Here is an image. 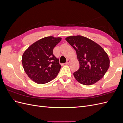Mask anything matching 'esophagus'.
Segmentation results:
<instances>
[{"label": "esophagus", "instance_id": "obj_1", "mask_svg": "<svg viewBox=\"0 0 123 123\" xmlns=\"http://www.w3.org/2000/svg\"><path fill=\"white\" fill-rule=\"evenodd\" d=\"M70 60H69V59H68V60H67V61L65 63V64H66V65H68V64H69V63H70Z\"/></svg>", "mask_w": 123, "mask_h": 123}]
</instances>
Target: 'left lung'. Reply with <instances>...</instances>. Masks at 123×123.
<instances>
[{
	"label": "left lung",
	"instance_id": "8db88e82",
	"mask_svg": "<svg viewBox=\"0 0 123 123\" xmlns=\"http://www.w3.org/2000/svg\"><path fill=\"white\" fill-rule=\"evenodd\" d=\"M66 40L76 51L80 68L74 72L77 81L91 85L103 77L110 66L107 53L99 44L86 37L71 36Z\"/></svg>",
	"mask_w": 123,
	"mask_h": 123
}]
</instances>
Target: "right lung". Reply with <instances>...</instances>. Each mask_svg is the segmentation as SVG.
<instances>
[{
	"mask_svg": "<svg viewBox=\"0 0 123 123\" xmlns=\"http://www.w3.org/2000/svg\"><path fill=\"white\" fill-rule=\"evenodd\" d=\"M61 39V37H46L33 43L25 51L21 61L23 68L34 82L46 84L57 75L61 66L53 50Z\"/></svg>",
	"mask_w": 123,
	"mask_h": 123,
	"instance_id": "add662e5",
	"label": "right lung"
}]
</instances>
